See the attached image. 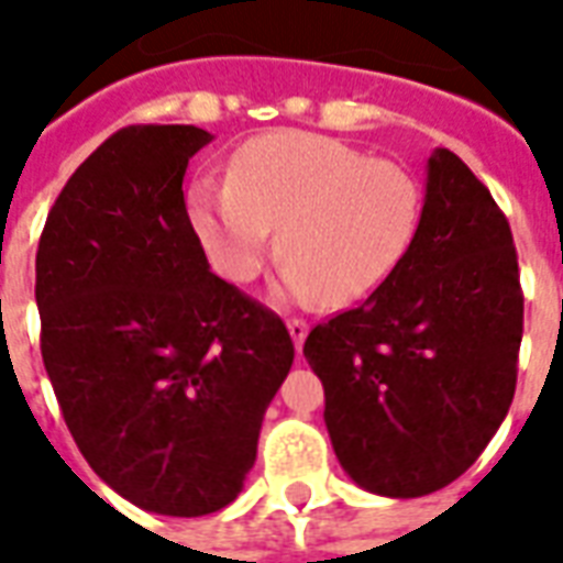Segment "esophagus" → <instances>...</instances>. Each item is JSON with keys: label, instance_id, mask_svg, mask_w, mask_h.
I'll return each instance as SVG.
<instances>
[{"label": "esophagus", "instance_id": "esophagus-1", "mask_svg": "<svg viewBox=\"0 0 563 563\" xmlns=\"http://www.w3.org/2000/svg\"><path fill=\"white\" fill-rule=\"evenodd\" d=\"M286 329H289V338H292L295 350L301 353L307 331H310V325H307V319H289V322H286Z\"/></svg>", "mask_w": 563, "mask_h": 563}]
</instances>
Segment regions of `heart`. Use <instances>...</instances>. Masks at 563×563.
<instances>
[{"mask_svg": "<svg viewBox=\"0 0 563 563\" xmlns=\"http://www.w3.org/2000/svg\"><path fill=\"white\" fill-rule=\"evenodd\" d=\"M186 213L213 268L256 277L277 244L280 295L346 307L398 271L422 222V186L404 165L313 132H271L234 150L225 184L201 177Z\"/></svg>", "mask_w": 563, "mask_h": 563, "instance_id": "1", "label": "heart"}]
</instances>
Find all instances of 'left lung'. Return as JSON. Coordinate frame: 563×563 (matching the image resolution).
Wrapping results in <instances>:
<instances>
[{
    "instance_id": "1",
    "label": "left lung",
    "mask_w": 563,
    "mask_h": 563,
    "mask_svg": "<svg viewBox=\"0 0 563 563\" xmlns=\"http://www.w3.org/2000/svg\"><path fill=\"white\" fill-rule=\"evenodd\" d=\"M521 313L507 217L452 150L437 147L407 258L305 341L346 476L383 497L459 479L507 419Z\"/></svg>"
}]
</instances>
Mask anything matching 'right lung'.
<instances>
[{
    "label": "right lung",
    "mask_w": 563,
    "mask_h": 563,
    "mask_svg": "<svg viewBox=\"0 0 563 563\" xmlns=\"http://www.w3.org/2000/svg\"><path fill=\"white\" fill-rule=\"evenodd\" d=\"M213 135L129 126L80 162L35 256L42 358L92 471L159 516L229 507L295 346L208 265L184 174Z\"/></svg>",
    "instance_id": "right-lung-1"
}]
</instances>
